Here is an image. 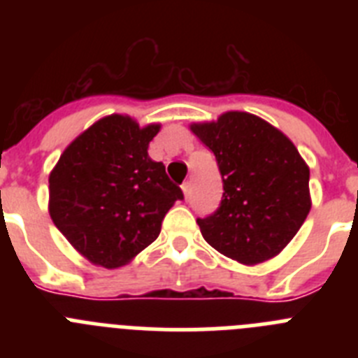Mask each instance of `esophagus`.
<instances>
[{
  "mask_svg": "<svg viewBox=\"0 0 358 358\" xmlns=\"http://www.w3.org/2000/svg\"><path fill=\"white\" fill-rule=\"evenodd\" d=\"M181 188H182V194H185V199H186V201H188V199H189V194H192V185H189V182L186 181L185 185L181 186Z\"/></svg>",
  "mask_w": 358,
  "mask_h": 358,
  "instance_id": "esophagus-1",
  "label": "esophagus"
}]
</instances>
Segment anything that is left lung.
<instances>
[{
	"mask_svg": "<svg viewBox=\"0 0 358 358\" xmlns=\"http://www.w3.org/2000/svg\"><path fill=\"white\" fill-rule=\"evenodd\" d=\"M192 131L215 154L222 201L197 218L211 248L240 264L276 256L310 211V170L283 132L249 113L231 110Z\"/></svg>",
	"mask_w": 358,
	"mask_h": 358,
	"instance_id": "1",
	"label": "left lung"
}]
</instances>
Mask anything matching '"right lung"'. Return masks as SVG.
Segmentation results:
<instances>
[{
  "instance_id": "obj_1",
  "label": "right lung",
  "mask_w": 358,
  "mask_h": 358,
  "mask_svg": "<svg viewBox=\"0 0 358 358\" xmlns=\"http://www.w3.org/2000/svg\"><path fill=\"white\" fill-rule=\"evenodd\" d=\"M159 125L113 115L82 132L50 173V215L73 248L113 268L159 236L161 222L182 189L148 157Z\"/></svg>"
}]
</instances>
